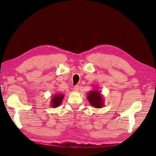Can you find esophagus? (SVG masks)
Masks as SVG:
<instances>
[{
    "mask_svg": "<svg viewBox=\"0 0 156 156\" xmlns=\"http://www.w3.org/2000/svg\"><path fill=\"white\" fill-rule=\"evenodd\" d=\"M74 89L76 91H78L79 90V86H75Z\"/></svg>",
    "mask_w": 156,
    "mask_h": 156,
    "instance_id": "obj_1",
    "label": "esophagus"
}]
</instances>
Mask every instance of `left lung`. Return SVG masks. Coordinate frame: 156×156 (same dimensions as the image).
I'll return each instance as SVG.
<instances>
[{"label": "left lung", "mask_w": 156, "mask_h": 156, "mask_svg": "<svg viewBox=\"0 0 156 156\" xmlns=\"http://www.w3.org/2000/svg\"><path fill=\"white\" fill-rule=\"evenodd\" d=\"M87 98L89 103L92 107L97 108H101L104 107V98L101 92L98 90L97 87H95L93 90H91L87 94Z\"/></svg>", "instance_id": "1"}]
</instances>
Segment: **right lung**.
Returning <instances> with one entry per match:
<instances>
[{"label": "right lung", "mask_w": 156, "mask_h": 156, "mask_svg": "<svg viewBox=\"0 0 156 156\" xmlns=\"http://www.w3.org/2000/svg\"><path fill=\"white\" fill-rule=\"evenodd\" d=\"M64 97V94H55L52 96L51 100L50 102V105L53 108H56L61 105Z\"/></svg>", "instance_id": "add662e5"}]
</instances>
